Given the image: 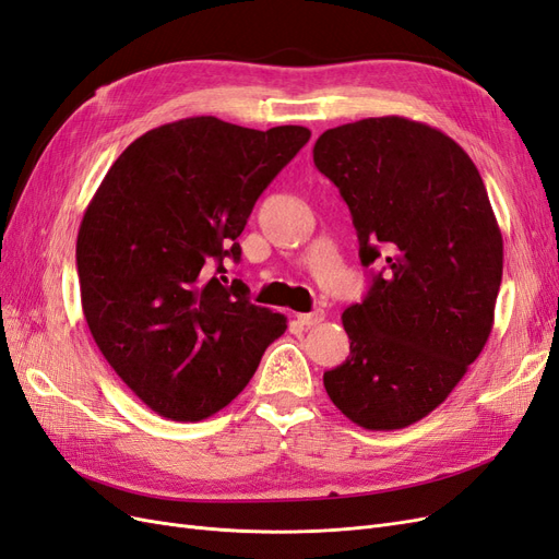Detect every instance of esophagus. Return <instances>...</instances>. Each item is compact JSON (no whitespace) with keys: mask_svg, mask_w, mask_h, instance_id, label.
Here are the masks:
<instances>
[{"mask_svg":"<svg viewBox=\"0 0 559 559\" xmlns=\"http://www.w3.org/2000/svg\"><path fill=\"white\" fill-rule=\"evenodd\" d=\"M324 310H314V312H302V314H296V319H298V324H302V326H317V324H321V321H324Z\"/></svg>","mask_w":559,"mask_h":559,"instance_id":"esophagus-1","label":"esophagus"}]
</instances>
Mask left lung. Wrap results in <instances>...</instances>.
<instances>
[{"instance_id":"left-lung-1","label":"left lung","mask_w":559,"mask_h":559,"mask_svg":"<svg viewBox=\"0 0 559 559\" xmlns=\"http://www.w3.org/2000/svg\"><path fill=\"white\" fill-rule=\"evenodd\" d=\"M314 165L341 191L359 257L384 263L343 312L349 357L324 373L335 408L370 431L441 405L495 324L503 240L483 177L445 132L403 116L326 130Z\"/></svg>"}]
</instances>
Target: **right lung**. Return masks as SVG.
Segmentation results:
<instances>
[{"label":"right lung","mask_w":559,"mask_h":559,"mask_svg":"<svg viewBox=\"0 0 559 559\" xmlns=\"http://www.w3.org/2000/svg\"><path fill=\"white\" fill-rule=\"evenodd\" d=\"M310 130H251L214 116L134 140L83 212L76 270L93 341L132 394L175 421L238 396L286 317L259 308L224 259L259 195Z\"/></svg>","instance_id":"add662e5"}]
</instances>
